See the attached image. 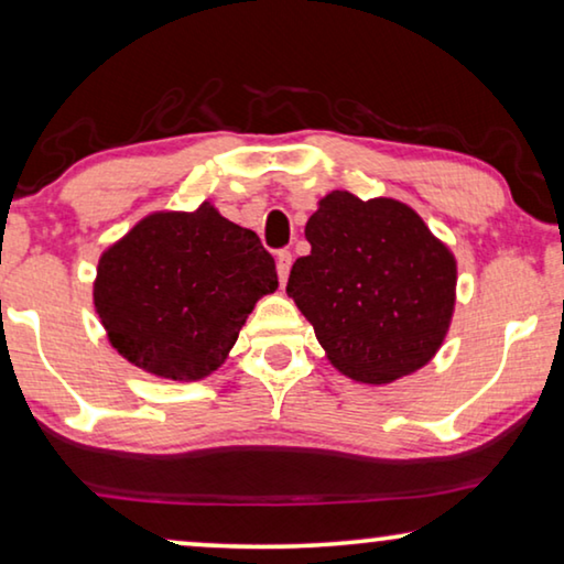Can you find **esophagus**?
Wrapping results in <instances>:
<instances>
[{"mask_svg": "<svg viewBox=\"0 0 564 564\" xmlns=\"http://www.w3.org/2000/svg\"><path fill=\"white\" fill-rule=\"evenodd\" d=\"M290 267H292V254L290 251H280V254H276V276H280V284L288 282Z\"/></svg>", "mask_w": 564, "mask_h": 564, "instance_id": "obj_1", "label": "esophagus"}]
</instances>
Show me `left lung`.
<instances>
[{
    "label": "left lung",
    "instance_id": "obj_1",
    "mask_svg": "<svg viewBox=\"0 0 564 564\" xmlns=\"http://www.w3.org/2000/svg\"><path fill=\"white\" fill-rule=\"evenodd\" d=\"M288 295L343 377L381 387L427 366L455 313L458 262L414 208L333 191L307 218Z\"/></svg>",
    "mask_w": 564,
    "mask_h": 564
}]
</instances>
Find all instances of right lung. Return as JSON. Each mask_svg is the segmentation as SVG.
Segmentation results:
<instances>
[{"instance_id":"obj_1","label":"right lung","mask_w":564,"mask_h":564,"mask_svg":"<svg viewBox=\"0 0 564 564\" xmlns=\"http://www.w3.org/2000/svg\"><path fill=\"white\" fill-rule=\"evenodd\" d=\"M276 290L274 259L210 200L154 210L106 247L94 307L111 348L158 379L200 381L231 354L259 300Z\"/></svg>"}]
</instances>
